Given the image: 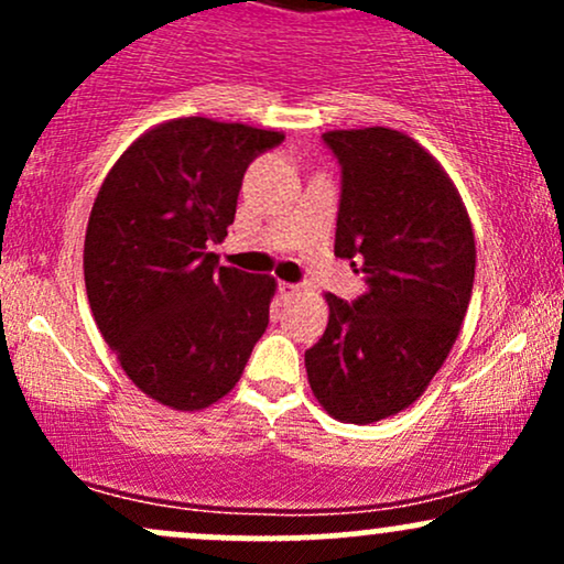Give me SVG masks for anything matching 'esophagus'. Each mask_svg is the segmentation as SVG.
<instances>
[{
    "mask_svg": "<svg viewBox=\"0 0 564 564\" xmlns=\"http://www.w3.org/2000/svg\"><path fill=\"white\" fill-rule=\"evenodd\" d=\"M278 294H281V300H294V296L300 294V286H296V283L281 281L278 283Z\"/></svg>",
    "mask_w": 564,
    "mask_h": 564,
    "instance_id": "obj_1",
    "label": "esophagus"
}]
</instances>
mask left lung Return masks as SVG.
Listing matches in <instances>:
<instances>
[{"instance_id": "8db88e82", "label": "left lung", "mask_w": 564, "mask_h": 564, "mask_svg": "<svg viewBox=\"0 0 564 564\" xmlns=\"http://www.w3.org/2000/svg\"><path fill=\"white\" fill-rule=\"evenodd\" d=\"M341 164L334 254L364 273L352 304L326 294L328 326L304 352L310 390L345 424H373L422 398L467 315L475 232L456 185L390 127L323 134Z\"/></svg>"}]
</instances>
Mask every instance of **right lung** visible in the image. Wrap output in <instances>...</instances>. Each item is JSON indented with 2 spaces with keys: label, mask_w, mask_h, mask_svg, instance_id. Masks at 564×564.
<instances>
[{
  "label": "right lung",
  "mask_w": 564,
  "mask_h": 564,
  "mask_svg": "<svg viewBox=\"0 0 564 564\" xmlns=\"http://www.w3.org/2000/svg\"><path fill=\"white\" fill-rule=\"evenodd\" d=\"M283 132L185 116L142 132L102 180L84 236L95 323L140 392L174 411L225 398L270 318L273 275L223 268L246 166Z\"/></svg>",
  "instance_id": "right-lung-1"
}]
</instances>
